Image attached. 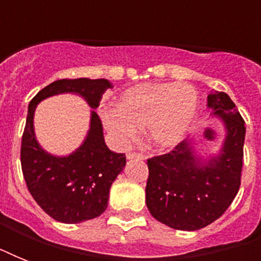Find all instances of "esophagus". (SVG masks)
<instances>
[{
  "label": "esophagus",
  "instance_id": "obj_1",
  "mask_svg": "<svg viewBox=\"0 0 261 261\" xmlns=\"http://www.w3.org/2000/svg\"><path fill=\"white\" fill-rule=\"evenodd\" d=\"M126 157L128 160H134V159L143 160V159H145V157H143V154H141V153H135V151H128Z\"/></svg>",
  "mask_w": 261,
  "mask_h": 261
}]
</instances>
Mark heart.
I'll list each match as a JSON object with an SVG mask.
<instances>
[{"instance_id":"obj_1","label":"heart","mask_w":261,"mask_h":261,"mask_svg":"<svg viewBox=\"0 0 261 261\" xmlns=\"http://www.w3.org/2000/svg\"><path fill=\"white\" fill-rule=\"evenodd\" d=\"M198 93L190 84H141L123 92L118 108H102V123L120 145L134 141L146 127L154 146L177 145L192 126Z\"/></svg>"}]
</instances>
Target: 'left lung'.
<instances>
[{"instance_id":"obj_1","label":"left lung","mask_w":261,"mask_h":261,"mask_svg":"<svg viewBox=\"0 0 261 261\" xmlns=\"http://www.w3.org/2000/svg\"><path fill=\"white\" fill-rule=\"evenodd\" d=\"M207 106L226 130L217 157L202 161L192 141L184 139L167 154L147 160V208L157 221L177 230H198L214 222L241 184L245 122L225 92H211Z\"/></svg>"}]
</instances>
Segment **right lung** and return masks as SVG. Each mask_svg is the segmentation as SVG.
I'll return each instance as SVG.
<instances>
[{"label": "right lung", "mask_w": 261, "mask_h": 261, "mask_svg": "<svg viewBox=\"0 0 261 261\" xmlns=\"http://www.w3.org/2000/svg\"><path fill=\"white\" fill-rule=\"evenodd\" d=\"M112 84L98 79H63L43 88L28 106L21 139V169L35 202L55 221L79 223L101 215L108 206L110 188L126 165V155L107 147L102 124L92 111L90 128L84 143L67 157L43 150L34 131L35 108L44 98L61 93L83 96L90 108H97L102 93Z\"/></svg>", "instance_id": "obj_1"}]
</instances>
